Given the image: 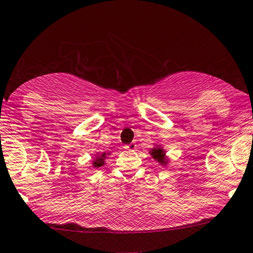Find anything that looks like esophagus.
Segmentation results:
<instances>
[{"mask_svg": "<svg viewBox=\"0 0 253 253\" xmlns=\"http://www.w3.org/2000/svg\"><path fill=\"white\" fill-rule=\"evenodd\" d=\"M126 150H134V149H137V145H135V143L134 142H131L130 143V145H126Z\"/></svg>", "mask_w": 253, "mask_h": 253, "instance_id": "1", "label": "esophagus"}]
</instances>
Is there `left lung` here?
<instances>
[{
	"mask_svg": "<svg viewBox=\"0 0 253 253\" xmlns=\"http://www.w3.org/2000/svg\"><path fill=\"white\" fill-rule=\"evenodd\" d=\"M149 154L159 166L167 167L169 165V157L166 155V149H164V147L159 143H155V146L149 150Z\"/></svg>",
	"mask_w": 253,
	"mask_h": 253,
	"instance_id": "8db88e82",
	"label": "left lung"
}]
</instances>
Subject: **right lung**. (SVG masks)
Returning a JSON list of instances; mask_svg holds the SVG:
<instances>
[{
    "label": "right lung",
    "mask_w": 253,
    "mask_h": 253,
    "mask_svg": "<svg viewBox=\"0 0 253 253\" xmlns=\"http://www.w3.org/2000/svg\"><path fill=\"white\" fill-rule=\"evenodd\" d=\"M111 153H102V154H96L94 157L91 159V165L92 167H95V169H99V167H102L105 165V158H106L108 155Z\"/></svg>",
    "instance_id": "obj_1"
}]
</instances>
